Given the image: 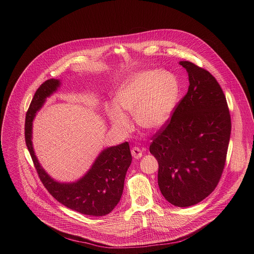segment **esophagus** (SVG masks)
Segmentation results:
<instances>
[{
  "instance_id": "1",
  "label": "esophagus",
  "mask_w": 254,
  "mask_h": 254,
  "mask_svg": "<svg viewBox=\"0 0 254 254\" xmlns=\"http://www.w3.org/2000/svg\"><path fill=\"white\" fill-rule=\"evenodd\" d=\"M131 153H132V156H133L135 159H140V158L142 157V155H143V151H142L139 147H137V146H135V147L132 148Z\"/></svg>"
}]
</instances>
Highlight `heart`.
<instances>
[{"instance_id": "obj_1", "label": "heart", "mask_w": 254, "mask_h": 254, "mask_svg": "<svg viewBox=\"0 0 254 254\" xmlns=\"http://www.w3.org/2000/svg\"><path fill=\"white\" fill-rule=\"evenodd\" d=\"M179 91L176 77L164 70L134 73L127 78L114 95L115 105L106 112L112 126L126 132L131 127L128 112L145 130H156L168 120Z\"/></svg>"}]
</instances>
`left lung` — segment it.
<instances>
[{"label": "left lung", "instance_id": "8db88e82", "mask_svg": "<svg viewBox=\"0 0 254 254\" xmlns=\"http://www.w3.org/2000/svg\"><path fill=\"white\" fill-rule=\"evenodd\" d=\"M188 93L170 120L152 137L149 151L158 162L162 195L178 207L208 196L221 178L231 135V116L217 80L190 62Z\"/></svg>", "mask_w": 254, "mask_h": 254}]
</instances>
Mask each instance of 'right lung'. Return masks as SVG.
I'll return each instance as SVG.
<instances>
[{"label": "right lung", "mask_w": 254, "mask_h": 254, "mask_svg": "<svg viewBox=\"0 0 254 254\" xmlns=\"http://www.w3.org/2000/svg\"><path fill=\"white\" fill-rule=\"evenodd\" d=\"M61 86L59 79L45 81L36 91L25 118V143L40 180L48 191L62 204L90 216H105L119 202L127 170L132 162L128 142L107 147L98 155L89 171L79 180L60 183L41 166L32 144V122L47 98Z\"/></svg>", "instance_id": "obj_1"}]
</instances>
